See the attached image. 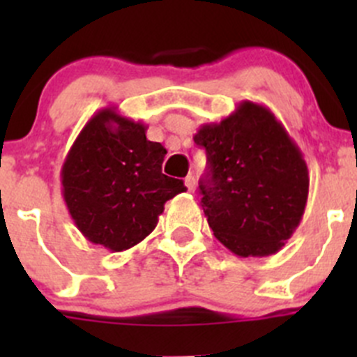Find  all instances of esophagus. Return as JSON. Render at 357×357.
I'll list each match as a JSON object with an SVG mask.
<instances>
[{"instance_id": "34e87169", "label": "esophagus", "mask_w": 357, "mask_h": 357, "mask_svg": "<svg viewBox=\"0 0 357 357\" xmlns=\"http://www.w3.org/2000/svg\"><path fill=\"white\" fill-rule=\"evenodd\" d=\"M185 185H186V188L190 190V192H195L197 183H195V178H193V176H186V178H185Z\"/></svg>"}]
</instances>
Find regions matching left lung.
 Wrapping results in <instances>:
<instances>
[{
  "label": "left lung",
  "mask_w": 357,
  "mask_h": 357,
  "mask_svg": "<svg viewBox=\"0 0 357 357\" xmlns=\"http://www.w3.org/2000/svg\"><path fill=\"white\" fill-rule=\"evenodd\" d=\"M193 142L207 153L202 207L214 236L240 257L276 254L304 215L309 172L302 152L271 110L242 102Z\"/></svg>",
  "instance_id": "obj_1"
}]
</instances>
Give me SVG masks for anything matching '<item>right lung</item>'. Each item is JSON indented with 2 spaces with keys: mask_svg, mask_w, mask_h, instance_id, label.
Instances as JSON below:
<instances>
[{
  "mask_svg": "<svg viewBox=\"0 0 357 357\" xmlns=\"http://www.w3.org/2000/svg\"><path fill=\"white\" fill-rule=\"evenodd\" d=\"M146 126L115 107L96 112L62 165V195L72 221L95 245L135 247L155 229L164 204L185 192L162 174L167 150L146 139Z\"/></svg>",
  "mask_w": 357,
  "mask_h": 357,
  "instance_id": "obj_1",
  "label": "right lung"
}]
</instances>
